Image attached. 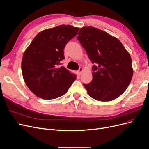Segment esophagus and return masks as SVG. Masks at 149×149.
<instances>
[{"instance_id": "34e87169", "label": "esophagus", "mask_w": 149, "mask_h": 149, "mask_svg": "<svg viewBox=\"0 0 149 149\" xmlns=\"http://www.w3.org/2000/svg\"><path fill=\"white\" fill-rule=\"evenodd\" d=\"M83 70V68H79V70H78V74H81V73H82Z\"/></svg>"}]
</instances>
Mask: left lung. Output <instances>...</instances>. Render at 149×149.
Masks as SVG:
<instances>
[{
    "label": "left lung",
    "mask_w": 149,
    "mask_h": 149,
    "mask_svg": "<svg viewBox=\"0 0 149 149\" xmlns=\"http://www.w3.org/2000/svg\"><path fill=\"white\" fill-rule=\"evenodd\" d=\"M78 35L77 39L94 64L91 82L83 84L88 94L100 101L118 98L132 78L130 54L118 38L100 29L84 26Z\"/></svg>",
    "instance_id": "1"
}]
</instances>
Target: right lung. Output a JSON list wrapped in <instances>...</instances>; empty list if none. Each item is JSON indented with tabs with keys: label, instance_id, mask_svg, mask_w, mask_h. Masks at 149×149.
I'll list each match as a JSON object with an SVG mask.
<instances>
[{
	"label": "right lung",
	"instance_id": "obj_1",
	"mask_svg": "<svg viewBox=\"0 0 149 149\" xmlns=\"http://www.w3.org/2000/svg\"><path fill=\"white\" fill-rule=\"evenodd\" d=\"M79 28L61 25L37 34L25 51L22 71L25 83L36 96L53 100L64 95L76 79L64 66V48Z\"/></svg>",
	"mask_w": 149,
	"mask_h": 149
}]
</instances>
